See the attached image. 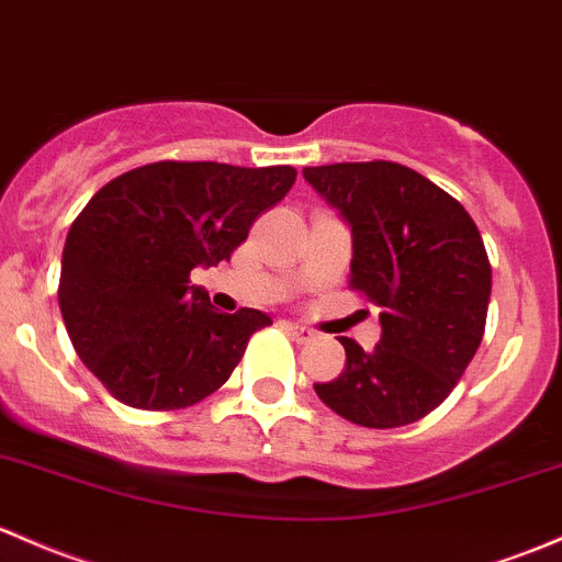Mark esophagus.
I'll return each mask as SVG.
<instances>
[{
    "label": "esophagus",
    "instance_id": "esophagus-1",
    "mask_svg": "<svg viewBox=\"0 0 562 562\" xmlns=\"http://www.w3.org/2000/svg\"><path fill=\"white\" fill-rule=\"evenodd\" d=\"M285 330L296 341H312V339H315V330L306 328V326H299V323H285Z\"/></svg>",
    "mask_w": 562,
    "mask_h": 562
}]
</instances>
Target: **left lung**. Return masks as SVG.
Here are the masks:
<instances>
[{"label": "left lung", "instance_id": "8db88e82", "mask_svg": "<svg viewBox=\"0 0 562 562\" xmlns=\"http://www.w3.org/2000/svg\"><path fill=\"white\" fill-rule=\"evenodd\" d=\"M304 177L350 223V288L382 306L380 345L366 352L341 336L345 371L315 393L363 428L423 420L484 336L493 271L480 228L458 199L395 161L306 167Z\"/></svg>", "mask_w": 562, "mask_h": 562}]
</instances>
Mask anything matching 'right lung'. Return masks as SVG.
<instances>
[{"instance_id":"1","label":"right lung","mask_w":562,"mask_h":562,"mask_svg":"<svg viewBox=\"0 0 562 562\" xmlns=\"http://www.w3.org/2000/svg\"><path fill=\"white\" fill-rule=\"evenodd\" d=\"M293 182V167L156 161L93 193L67 234L58 306L75 352L112 398L186 409L232 376L271 317L212 310L206 291L188 285L191 269L228 261Z\"/></svg>"}]
</instances>
